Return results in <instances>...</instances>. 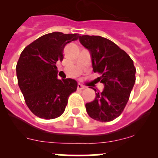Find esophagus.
I'll return each instance as SVG.
<instances>
[{
  "instance_id": "34e87169",
  "label": "esophagus",
  "mask_w": 158,
  "mask_h": 158,
  "mask_svg": "<svg viewBox=\"0 0 158 158\" xmlns=\"http://www.w3.org/2000/svg\"><path fill=\"white\" fill-rule=\"evenodd\" d=\"M77 88H78V89H85V86H84L83 85H82V84L78 83Z\"/></svg>"
}]
</instances>
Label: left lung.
Listing matches in <instances>:
<instances>
[{
	"label": "left lung",
	"mask_w": 158,
	"mask_h": 158,
	"mask_svg": "<svg viewBox=\"0 0 158 158\" xmlns=\"http://www.w3.org/2000/svg\"><path fill=\"white\" fill-rule=\"evenodd\" d=\"M79 41L90 52L94 73H99L97 79L104 84V90L97 92L95 100L85 104L86 111L95 120L111 122L124 111L135 85L136 69L133 60L106 38L83 35Z\"/></svg>",
	"instance_id": "left-lung-1"
}]
</instances>
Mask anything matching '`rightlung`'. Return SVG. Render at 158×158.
I'll return each instance as SVG.
<instances>
[{
	"instance_id": "right-lung-1",
	"label": "right lung",
	"mask_w": 158,
	"mask_h": 158,
	"mask_svg": "<svg viewBox=\"0 0 158 158\" xmlns=\"http://www.w3.org/2000/svg\"><path fill=\"white\" fill-rule=\"evenodd\" d=\"M80 37L78 33L53 32L40 36L22 51L16 66L18 85L25 102L36 116L58 118L69 96L77 89L75 79L57 78V61H63L65 46Z\"/></svg>"
}]
</instances>
